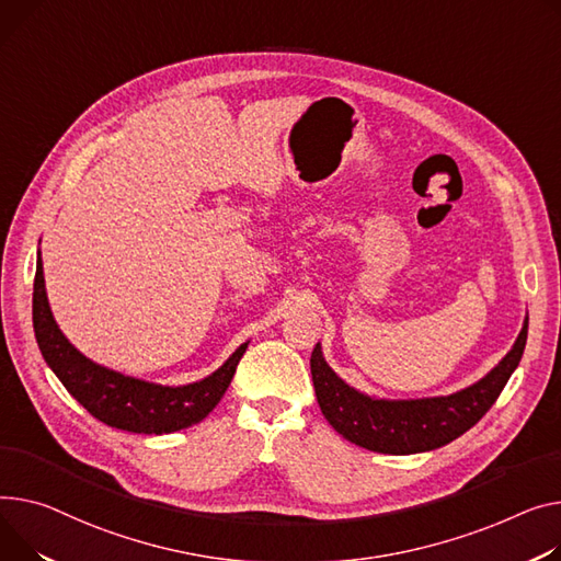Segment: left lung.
<instances>
[{
	"mask_svg": "<svg viewBox=\"0 0 561 561\" xmlns=\"http://www.w3.org/2000/svg\"><path fill=\"white\" fill-rule=\"evenodd\" d=\"M526 341L528 316L512 350L482 379L451 394L422 399H383L352 388L329 367L318 343L311 354L313 388L324 420L352 444L390 456L424 454L478 424L518 367Z\"/></svg>",
	"mask_w": 561,
	"mask_h": 561,
	"instance_id": "left-lung-1",
	"label": "left lung"
}]
</instances>
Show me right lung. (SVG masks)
Wrapping results in <instances>:
<instances>
[{
    "label": "right lung",
    "instance_id": "1",
    "mask_svg": "<svg viewBox=\"0 0 561 561\" xmlns=\"http://www.w3.org/2000/svg\"><path fill=\"white\" fill-rule=\"evenodd\" d=\"M33 331L45 363L90 415L112 428L144 435L175 433L203 422L226 394L250 343L239 345L209 377L186 386L144 381L99 365L73 347L54 320L41 250L33 282Z\"/></svg>",
    "mask_w": 561,
    "mask_h": 561
}]
</instances>
